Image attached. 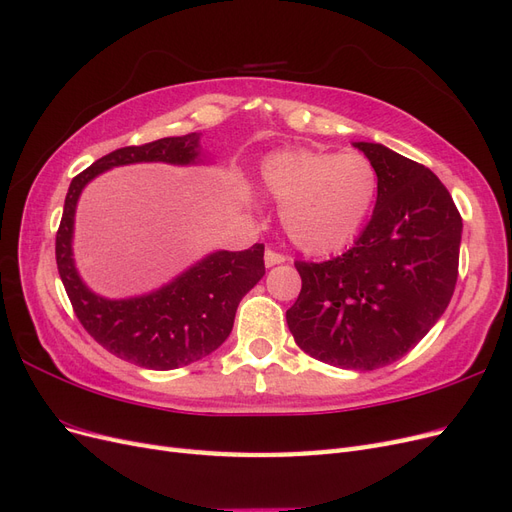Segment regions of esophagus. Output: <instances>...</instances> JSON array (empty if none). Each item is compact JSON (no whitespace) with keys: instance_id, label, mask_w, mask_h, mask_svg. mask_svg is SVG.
<instances>
[{"instance_id":"34e87169","label":"esophagus","mask_w":512,"mask_h":512,"mask_svg":"<svg viewBox=\"0 0 512 512\" xmlns=\"http://www.w3.org/2000/svg\"><path fill=\"white\" fill-rule=\"evenodd\" d=\"M286 260H288V256H284V254H280V252H275V250H267V252H265V265H267V267L280 265V262H286Z\"/></svg>"}]
</instances>
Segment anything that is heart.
Returning <instances> with one entry per match:
<instances>
[{
    "instance_id": "b5f03b06",
    "label": "heart",
    "mask_w": 512,
    "mask_h": 512,
    "mask_svg": "<svg viewBox=\"0 0 512 512\" xmlns=\"http://www.w3.org/2000/svg\"><path fill=\"white\" fill-rule=\"evenodd\" d=\"M262 188L280 203L290 241L307 254L348 245L374 209L378 170L361 153L277 151L262 162Z\"/></svg>"
}]
</instances>
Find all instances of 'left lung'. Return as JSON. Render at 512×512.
Returning a JSON list of instances; mask_svg holds the SVG:
<instances>
[{
	"label": "left lung",
	"mask_w": 512,
	"mask_h": 512,
	"mask_svg": "<svg viewBox=\"0 0 512 512\" xmlns=\"http://www.w3.org/2000/svg\"><path fill=\"white\" fill-rule=\"evenodd\" d=\"M354 147L378 170L374 215L342 256L294 260L301 292L286 320L309 356L371 371L408 354L451 303L463 224L429 168L378 143Z\"/></svg>",
	"instance_id": "obj_1"
}]
</instances>
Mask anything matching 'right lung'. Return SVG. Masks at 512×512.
Here are the masks:
<instances>
[{"mask_svg": "<svg viewBox=\"0 0 512 512\" xmlns=\"http://www.w3.org/2000/svg\"><path fill=\"white\" fill-rule=\"evenodd\" d=\"M198 134L121 147L96 160L70 183L55 237L59 277L83 329L119 359L147 369H177L220 348L232 331L239 301L265 275V245L243 252H215L175 282L138 299L108 301L91 292L74 269V209L85 185L106 168L134 162L192 164Z\"/></svg>", "mask_w": 512, "mask_h": 512, "instance_id": "obj_1", "label": "right lung"}]
</instances>
